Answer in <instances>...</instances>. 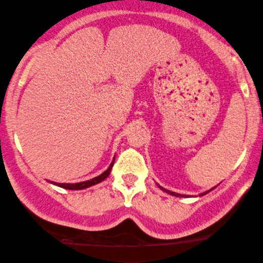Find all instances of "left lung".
<instances>
[{
    "mask_svg": "<svg viewBox=\"0 0 263 263\" xmlns=\"http://www.w3.org/2000/svg\"><path fill=\"white\" fill-rule=\"evenodd\" d=\"M161 189V190H164V191H166L167 194H170V195H174V196H181L180 195V194H176V193H173V191H169V190H166V189H164V187H161V186H159ZM208 193H210V191H206V193H203V194H201V196L202 195H205V194H208Z\"/></svg>",
    "mask_w": 263,
    "mask_h": 263,
    "instance_id": "obj_1",
    "label": "left lung"
}]
</instances>
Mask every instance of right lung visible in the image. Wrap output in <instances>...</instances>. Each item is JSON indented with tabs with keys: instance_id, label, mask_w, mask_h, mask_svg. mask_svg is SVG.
<instances>
[{
	"instance_id": "right-lung-1",
	"label": "right lung",
	"mask_w": 263,
	"mask_h": 263,
	"mask_svg": "<svg viewBox=\"0 0 263 263\" xmlns=\"http://www.w3.org/2000/svg\"><path fill=\"white\" fill-rule=\"evenodd\" d=\"M113 165H114V159H113V161H111V164L109 165L108 169L104 171V173L100 174V175L97 176V178L87 180V181L76 182V184H62V182H53L52 181V184L57 185V186H60V187L68 189V190H82V189H87L89 186H93V185L98 184V182H102L104 179H107L109 176V174H110V170H111V167H113Z\"/></svg>"
}]
</instances>
